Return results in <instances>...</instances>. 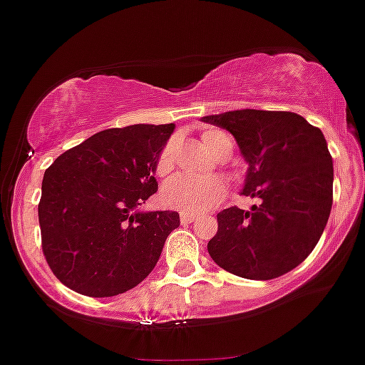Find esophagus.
<instances>
[{"mask_svg": "<svg viewBox=\"0 0 365 365\" xmlns=\"http://www.w3.org/2000/svg\"><path fill=\"white\" fill-rule=\"evenodd\" d=\"M196 215H191V213H182V217H180V220L183 222V224H191V222L196 220Z\"/></svg>", "mask_w": 365, "mask_h": 365, "instance_id": "1", "label": "esophagus"}]
</instances>
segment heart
<instances>
[{"mask_svg": "<svg viewBox=\"0 0 365 365\" xmlns=\"http://www.w3.org/2000/svg\"><path fill=\"white\" fill-rule=\"evenodd\" d=\"M205 147L213 152L215 156H220L227 143L231 145L230 138L218 130H207L204 135ZM174 154H176V143L174 139L167 141L160 150L154 163V173L160 178L169 176L174 169ZM226 195V183L218 176L211 178H191V176H176L169 180L161 187V202L167 207L182 211V213H205L209 209L217 207Z\"/></svg>", "mask_w": 365, "mask_h": 365, "instance_id": "heart-1", "label": "heart"}]
</instances>
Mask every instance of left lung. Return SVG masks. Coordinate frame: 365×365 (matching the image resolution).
Returning a JSON list of instances; mask_svg holds the SVG:
<instances>
[{
    "mask_svg": "<svg viewBox=\"0 0 365 365\" xmlns=\"http://www.w3.org/2000/svg\"><path fill=\"white\" fill-rule=\"evenodd\" d=\"M202 119L233 134L248 163L242 195L261 200L250 211L217 215L211 259L255 281L294 270L316 248L332 207V158L322 130L292 112L235 110Z\"/></svg>",
    "mask_w": 365,
    "mask_h": 365,
    "instance_id": "obj_1",
    "label": "left lung"
}]
</instances>
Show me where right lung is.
<instances>
[{
	"mask_svg": "<svg viewBox=\"0 0 365 365\" xmlns=\"http://www.w3.org/2000/svg\"><path fill=\"white\" fill-rule=\"evenodd\" d=\"M174 125L108 128L60 154L43 174L42 250L60 283L112 297L156 266L176 211H138L158 191L154 163Z\"/></svg>",
	"mask_w": 365,
	"mask_h": 365,
	"instance_id": "1",
	"label": "right lung"
}]
</instances>
